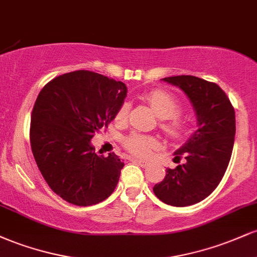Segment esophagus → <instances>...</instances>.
I'll return each mask as SVG.
<instances>
[{
    "label": "esophagus",
    "instance_id": "esophagus-1",
    "mask_svg": "<svg viewBox=\"0 0 257 257\" xmlns=\"http://www.w3.org/2000/svg\"><path fill=\"white\" fill-rule=\"evenodd\" d=\"M132 162H134V163L139 164L140 167H146L147 164H149V162H147V161H143V159H139V158H132Z\"/></svg>",
    "mask_w": 257,
    "mask_h": 257
}]
</instances>
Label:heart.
<instances>
[{"instance_id":"b5f03b06","label":"heart","mask_w":257,"mask_h":257,"mask_svg":"<svg viewBox=\"0 0 257 257\" xmlns=\"http://www.w3.org/2000/svg\"><path fill=\"white\" fill-rule=\"evenodd\" d=\"M152 110L161 118L159 126L168 138L180 139L186 131V119L180 113V102L175 95L163 89H153L144 95ZM131 105L123 102L116 113V120L119 123L125 122ZM124 146L129 152L139 157H147L153 150L158 147V141L153 137L133 134L124 140Z\"/></svg>"}]
</instances>
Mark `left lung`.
<instances>
[{
	"label": "left lung",
	"mask_w": 257,
	"mask_h": 257,
	"mask_svg": "<svg viewBox=\"0 0 257 257\" xmlns=\"http://www.w3.org/2000/svg\"><path fill=\"white\" fill-rule=\"evenodd\" d=\"M162 81L179 87L190 99L197 131L176 151L174 161L186 162L167 169L153 187L157 198L173 206H188L205 199L222 180L231 159L235 135L234 108L216 83L194 76H174Z\"/></svg>",
	"instance_id": "obj_1"
}]
</instances>
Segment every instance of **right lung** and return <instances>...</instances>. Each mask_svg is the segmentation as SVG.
<instances>
[{
	"mask_svg": "<svg viewBox=\"0 0 257 257\" xmlns=\"http://www.w3.org/2000/svg\"><path fill=\"white\" fill-rule=\"evenodd\" d=\"M126 91L123 82L78 70L52 79L38 94L31 150L47 184L66 202L98 204L118 184L124 163L113 152L96 155L90 140L114 119Z\"/></svg>",
	"mask_w": 257,
	"mask_h": 257,
	"instance_id": "1",
	"label": "right lung"
}]
</instances>
